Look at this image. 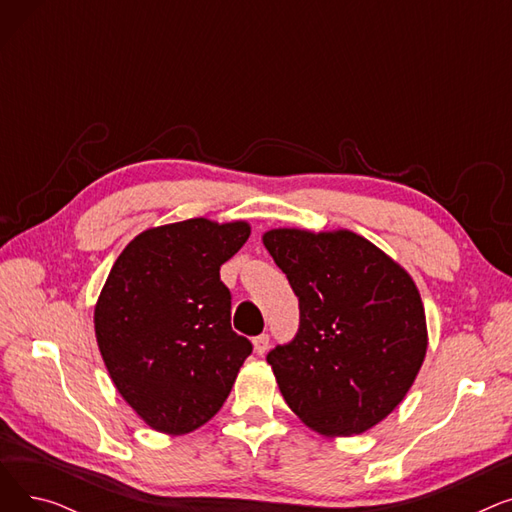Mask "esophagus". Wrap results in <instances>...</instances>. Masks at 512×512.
I'll use <instances>...</instances> for the list:
<instances>
[{"label":"esophagus","mask_w":512,"mask_h":512,"mask_svg":"<svg viewBox=\"0 0 512 512\" xmlns=\"http://www.w3.org/2000/svg\"><path fill=\"white\" fill-rule=\"evenodd\" d=\"M253 348H255L257 355H263V353L267 351V348H270V336H267V334L255 336V338H253Z\"/></svg>","instance_id":"obj_1"}]
</instances>
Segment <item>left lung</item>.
Listing matches in <instances>:
<instances>
[{"mask_svg": "<svg viewBox=\"0 0 512 512\" xmlns=\"http://www.w3.org/2000/svg\"><path fill=\"white\" fill-rule=\"evenodd\" d=\"M263 245L301 309L297 336L267 353L286 405L324 436L367 432L400 405L425 359L413 278L351 230L276 228Z\"/></svg>", "mask_w": 512, "mask_h": 512, "instance_id": "left-lung-1", "label": "left lung"}]
</instances>
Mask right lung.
Instances as JSON below:
<instances>
[{"label":"right lung","mask_w":512,"mask_h":512,"mask_svg":"<svg viewBox=\"0 0 512 512\" xmlns=\"http://www.w3.org/2000/svg\"><path fill=\"white\" fill-rule=\"evenodd\" d=\"M247 222L193 218L132 238L95 305V336L122 398L155 432L180 436L226 402L253 346L230 326L220 267Z\"/></svg>","instance_id":"1"}]
</instances>
